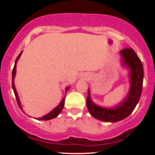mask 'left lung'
Returning a JSON list of instances; mask_svg holds the SVG:
<instances>
[{
	"instance_id": "left-lung-1",
	"label": "left lung",
	"mask_w": 155,
	"mask_h": 155,
	"mask_svg": "<svg viewBox=\"0 0 155 155\" xmlns=\"http://www.w3.org/2000/svg\"><path fill=\"white\" fill-rule=\"evenodd\" d=\"M124 65L130 69V89L127 98L113 109H107L95 105L91 101L88 90L87 107L90 114L97 120L105 122H118L130 116L139 102L143 87V68L141 61L132 48L120 51Z\"/></svg>"
}]
</instances>
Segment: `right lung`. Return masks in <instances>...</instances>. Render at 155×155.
<instances>
[{
  "label": "right lung",
  "mask_w": 155,
  "mask_h": 155,
  "mask_svg": "<svg viewBox=\"0 0 155 155\" xmlns=\"http://www.w3.org/2000/svg\"><path fill=\"white\" fill-rule=\"evenodd\" d=\"M21 53H22V51L21 52V53H19V55L18 56L17 59L15 60V66H14V68H13V71H12V88H13V91H14V93H15V98H16V100H17V103H18V107L20 108V109L22 110V107H21V102H20V100H19V98H18V93H17V91H16L15 89V83H14V79H15V74H16V64H17V62H18V60L19 59V57H21ZM70 87H67L66 88V92H67V91H68V89H69ZM64 100H65V97H64V98L62 99V101L61 102V103L59 104L58 105H57V107L55 108L54 109H53V110L50 112V113H49L48 114H46V116H42V117H41V118H38L37 120H51V119H53L55 118V117H57V116H58L60 113H61V112L62 111L63 108H64Z\"/></svg>",
  "instance_id": "right-lung-1"
}]
</instances>
